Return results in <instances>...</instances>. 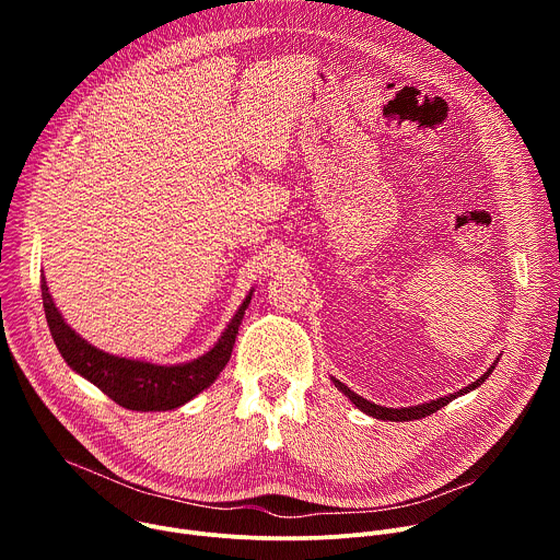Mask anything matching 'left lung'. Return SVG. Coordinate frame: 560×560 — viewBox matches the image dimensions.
I'll return each mask as SVG.
<instances>
[{
    "label": "left lung",
    "mask_w": 560,
    "mask_h": 560,
    "mask_svg": "<svg viewBox=\"0 0 560 560\" xmlns=\"http://www.w3.org/2000/svg\"><path fill=\"white\" fill-rule=\"evenodd\" d=\"M497 363L499 361H494V365L478 378V381H474L471 385H467V387H463V389H458V392H454V394H450V396H443V398H436V401H430V404H423V406H412V408H401V410H396V408H383V406H376V404H370L368 398H363V396H359V394H354L348 385H343L341 381H337V378H332L335 381V385L350 398V401L361 410V412H365V415H370V417H374V419H381V421H415V419H425V417H430V415H434L436 410H441V408H445L452 398H456V396H460V394H467L469 389H474V387H478L481 385L490 374H492V370L497 368Z\"/></svg>",
    "instance_id": "obj_1"
}]
</instances>
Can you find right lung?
Returning a JSON list of instances; mask_svg holds the SVG:
<instances>
[{"label":"right lung","mask_w":560,"mask_h":560,"mask_svg":"<svg viewBox=\"0 0 560 560\" xmlns=\"http://www.w3.org/2000/svg\"><path fill=\"white\" fill-rule=\"evenodd\" d=\"M250 296L253 292L246 296L242 307L236 310L230 326L225 328V332L221 335V339L210 352L184 365H154L145 361H132V359L106 354L93 348L89 341H84L63 322L59 310L55 307L48 294L46 281L42 279L46 322L63 361L74 372L95 383L104 394H108L117 406L126 410H137V412L175 410L188 404L192 396H197L219 376V372L230 361L232 346H234L238 326H242L244 312L250 303Z\"/></svg>","instance_id":"right-lung-1"}]
</instances>
